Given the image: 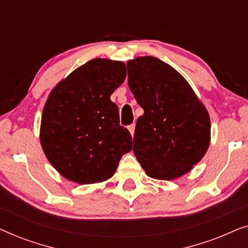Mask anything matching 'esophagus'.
Here are the masks:
<instances>
[{"mask_svg":"<svg viewBox=\"0 0 248 248\" xmlns=\"http://www.w3.org/2000/svg\"><path fill=\"white\" fill-rule=\"evenodd\" d=\"M128 131H130L131 135H132V137H133V135H134V131H135V124H134V123L131 124V125H128Z\"/></svg>","mask_w":248,"mask_h":248,"instance_id":"esophagus-1","label":"esophagus"}]
</instances>
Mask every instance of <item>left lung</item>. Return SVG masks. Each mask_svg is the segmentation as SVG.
Wrapping results in <instances>:
<instances>
[{
    "label": "left lung",
    "instance_id": "1",
    "mask_svg": "<svg viewBox=\"0 0 248 248\" xmlns=\"http://www.w3.org/2000/svg\"><path fill=\"white\" fill-rule=\"evenodd\" d=\"M128 87L144 113L133 152L148 176L174 179L191 170L210 144V118L184 78L152 56L127 63Z\"/></svg>",
    "mask_w": 248,
    "mask_h": 248
}]
</instances>
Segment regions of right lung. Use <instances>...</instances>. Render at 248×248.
<instances>
[{"mask_svg": "<svg viewBox=\"0 0 248 248\" xmlns=\"http://www.w3.org/2000/svg\"><path fill=\"white\" fill-rule=\"evenodd\" d=\"M126 78L123 62L91 60L50 93L43 110L40 143L61 175L79 184L110 178L132 137L120 125L110 94Z\"/></svg>", "mask_w": 248, "mask_h": 248, "instance_id": "add662e5", "label": "right lung"}]
</instances>
